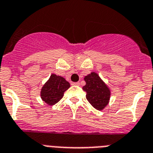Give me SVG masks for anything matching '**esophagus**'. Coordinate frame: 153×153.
I'll list each match as a JSON object with an SVG mask.
<instances>
[{
    "label": "esophagus",
    "mask_w": 153,
    "mask_h": 153,
    "mask_svg": "<svg viewBox=\"0 0 153 153\" xmlns=\"http://www.w3.org/2000/svg\"><path fill=\"white\" fill-rule=\"evenodd\" d=\"M72 85H80V83H79V82H73Z\"/></svg>",
    "instance_id": "obj_1"
}]
</instances>
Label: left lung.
I'll return each instance as SVG.
<instances>
[{
    "instance_id": "1",
    "label": "left lung",
    "mask_w": 153,
    "mask_h": 153,
    "mask_svg": "<svg viewBox=\"0 0 153 153\" xmlns=\"http://www.w3.org/2000/svg\"><path fill=\"white\" fill-rule=\"evenodd\" d=\"M85 85L82 88L86 92V99L94 108L101 110L108 104L110 92L98 74L92 72L85 77Z\"/></svg>"
}]
</instances>
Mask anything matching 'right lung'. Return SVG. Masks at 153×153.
<instances>
[{
	"label": "right lung",
	"mask_w": 153,
	"mask_h": 153,
	"mask_svg": "<svg viewBox=\"0 0 153 153\" xmlns=\"http://www.w3.org/2000/svg\"><path fill=\"white\" fill-rule=\"evenodd\" d=\"M70 84L64 78L52 74L51 78L42 88L41 98L50 106L56 104L61 100Z\"/></svg>",
	"instance_id": "obj_1"
}]
</instances>
